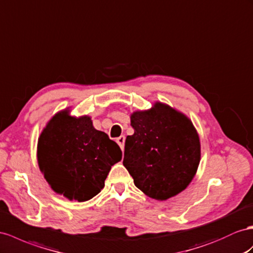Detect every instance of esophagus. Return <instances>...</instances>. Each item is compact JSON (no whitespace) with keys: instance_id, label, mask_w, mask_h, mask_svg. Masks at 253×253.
Wrapping results in <instances>:
<instances>
[{"instance_id":"1","label":"esophagus","mask_w":253,"mask_h":253,"mask_svg":"<svg viewBox=\"0 0 253 253\" xmlns=\"http://www.w3.org/2000/svg\"><path fill=\"white\" fill-rule=\"evenodd\" d=\"M116 142H118V144L122 148V151L124 150V144H125V137H124V135H121V137L116 139Z\"/></svg>"}]
</instances>
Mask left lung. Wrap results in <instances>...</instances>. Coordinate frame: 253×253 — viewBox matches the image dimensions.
<instances>
[{
    "instance_id": "1",
    "label": "left lung",
    "mask_w": 253,
    "mask_h": 253,
    "mask_svg": "<svg viewBox=\"0 0 253 253\" xmlns=\"http://www.w3.org/2000/svg\"><path fill=\"white\" fill-rule=\"evenodd\" d=\"M123 165L135 187L152 199L165 201L187 188L201 159L199 134L192 122L165 103L130 116Z\"/></svg>"
}]
</instances>
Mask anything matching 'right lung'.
Returning <instances> with one entry per match:
<instances>
[{
	"instance_id": "add662e5",
	"label": "right lung",
	"mask_w": 253,
	"mask_h": 253,
	"mask_svg": "<svg viewBox=\"0 0 253 253\" xmlns=\"http://www.w3.org/2000/svg\"><path fill=\"white\" fill-rule=\"evenodd\" d=\"M122 151L108 134L94 128L89 116L56 113L43 128L37 144L38 166L56 193L84 202L98 194Z\"/></svg>"
}]
</instances>
